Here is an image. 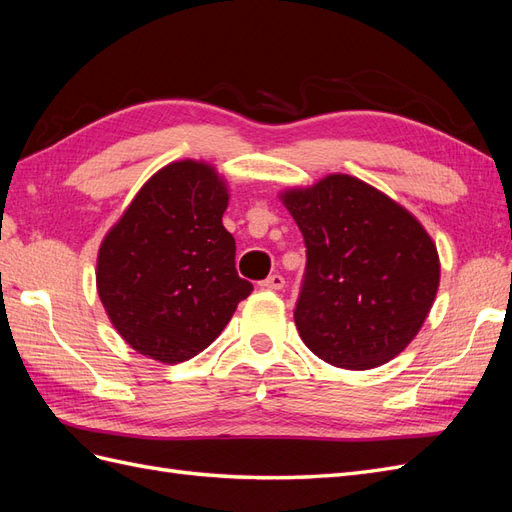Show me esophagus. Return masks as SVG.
<instances>
[{
	"mask_svg": "<svg viewBox=\"0 0 512 512\" xmlns=\"http://www.w3.org/2000/svg\"><path fill=\"white\" fill-rule=\"evenodd\" d=\"M284 284H286L284 277L275 273V275H269L267 280H262V282H260V288H265V290H282Z\"/></svg>",
	"mask_w": 512,
	"mask_h": 512,
	"instance_id": "esophagus-1",
	"label": "esophagus"
}]
</instances>
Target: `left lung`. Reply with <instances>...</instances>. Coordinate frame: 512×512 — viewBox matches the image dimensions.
<instances>
[{"mask_svg": "<svg viewBox=\"0 0 512 512\" xmlns=\"http://www.w3.org/2000/svg\"><path fill=\"white\" fill-rule=\"evenodd\" d=\"M282 198L307 256L294 307L303 344L344 369L391 361L423 327L438 292V252L425 228L350 175Z\"/></svg>", "mask_w": 512, "mask_h": 512, "instance_id": "8db88e82", "label": "left lung"}]
</instances>
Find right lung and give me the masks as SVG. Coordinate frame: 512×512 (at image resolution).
Instances as JSON below:
<instances>
[{
  "label": "right lung",
  "mask_w": 512,
  "mask_h": 512,
  "mask_svg": "<svg viewBox=\"0 0 512 512\" xmlns=\"http://www.w3.org/2000/svg\"><path fill=\"white\" fill-rule=\"evenodd\" d=\"M228 194L200 162L153 175L98 254V294L119 335L145 356L183 363L218 337L254 286L235 269Z\"/></svg>",
  "instance_id": "obj_1"
}]
</instances>
